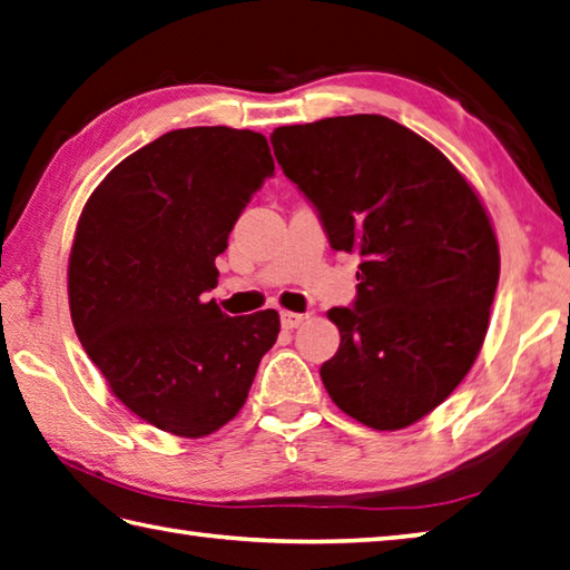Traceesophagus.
Returning a JSON list of instances; mask_svg holds the SVG:
<instances>
[{"label":"esophagus","instance_id":"34e87169","mask_svg":"<svg viewBox=\"0 0 570 570\" xmlns=\"http://www.w3.org/2000/svg\"><path fill=\"white\" fill-rule=\"evenodd\" d=\"M304 321H306V316H304V314H294V311H284V314H282V326H284L286 331L298 328Z\"/></svg>","mask_w":570,"mask_h":570}]
</instances>
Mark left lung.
Returning <instances> with one entry per match:
<instances>
[{
  "instance_id": "8db88e82",
  "label": "left lung",
  "mask_w": 570,
  "mask_h": 570,
  "mask_svg": "<svg viewBox=\"0 0 570 570\" xmlns=\"http://www.w3.org/2000/svg\"><path fill=\"white\" fill-rule=\"evenodd\" d=\"M272 145L331 247L363 256L353 306L328 311L341 345L321 381L345 415L403 430L450 397L484 343L499 244L482 199L385 116L282 126Z\"/></svg>"
}]
</instances>
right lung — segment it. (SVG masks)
<instances>
[{
    "mask_svg": "<svg viewBox=\"0 0 570 570\" xmlns=\"http://www.w3.org/2000/svg\"><path fill=\"white\" fill-rule=\"evenodd\" d=\"M272 175L262 132L180 128L118 163L78 217L76 336L120 403L177 438L227 425L276 343L274 308L229 318L203 301L234 222Z\"/></svg>",
    "mask_w": 570,
    "mask_h": 570,
    "instance_id": "obj_1",
    "label": "right lung"
}]
</instances>
